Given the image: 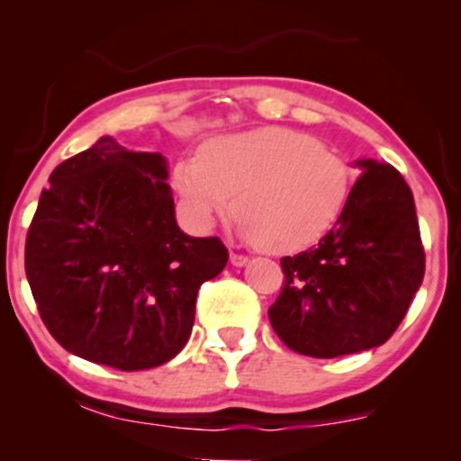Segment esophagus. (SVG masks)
<instances>
[{"mask_svg": "<svg viewBox=\"0 0 461 461\" xmlns=\"http://www.w3.org/2000/svg\"><path fill=\"white\" fill-rule=\"evenodd\" d=\"M249 258L243 256V254H237V251H230V264L232 267H245L248 264Z\"/></svg>", "mask_w": 461, "mask_h": 461, "instance_id": "34e87169", "label": "esophagus"}]
</instances>
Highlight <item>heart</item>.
Returning a JSON list of instances; mask_svg holds the SVG:
<instances>
[{
    "label": "heart",
    "instance_id": "heart-1",
    "mask_svg": "<svg viewBox=\"0 0 461 461\" xmlns=\"http://www.w3.org/2000/svg\"><path fill=\"white\" fill-rule=\"evenodd\" d=\"M174 186L199 222L232 212L239 235L270 254L319 243L348 205L355 176L342 155L287 128H260L203 144L174 167Z\"/></svg>",
    "mask_w": 461,
    "mask_h": 461
}]
</instances>
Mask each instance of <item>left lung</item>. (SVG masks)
I'll list each match as a JSON object with an SVG mask.
<instances>
[{
  "label": "left lung",
  "mask_w": 461,
  "mask_h": 461,
  "mask_svg": "<svg viewBox=\"0 0 461 461\" xmlns=\"http://www.w3.org/2000/svg\"><path fill=\"white\" fill-rule=\"evenodd\" d=\"M348 205L317 248L281 258L268 308L281 342L333 358L380 346L405 319L426 268L411 188L390 163L358 161Z\"/></svg>",
  "instance_id": "1"
}]
</instances>
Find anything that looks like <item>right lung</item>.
Segmentation results:
<instances>
[{
	"instance_id": "obj_1",
	"label": "right lung",
	"mask_w": 461,
	"mask_h": 461,
	"mask_svg": "<svg viewBox=\"0 0 461 461\" xmlns=\"http://www.w3.org/2000/svg\"><path fill=\"white\" fill-rule=\"evenodd\" d=\"M167 163L104 136L50 176L27 232L24 270L62 348L122 371L167 363L191 338L194 302L222 273L218 237L178 229Z\"/></svg>"
}]
</instances>
